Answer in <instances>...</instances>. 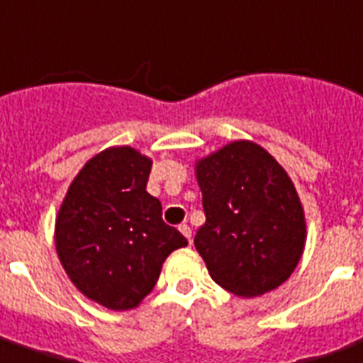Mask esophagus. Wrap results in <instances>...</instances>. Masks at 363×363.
<instances>
[{
    "instance_id": "1",
    "label": "esophagus",
    "mask_w": 363,
    "mask_h": 363,
    "mask_svg": "<svg viewBox=\"0 0 363 363\" xmlns=\"http://www.w3.org/2000/svg\"><path fill=\"white\" fill-rule=\"evenodd\" d=\"M179 230L182 232V236L186 238L188 242H192V230H190V226H188V225H181V226H179Z\"/></svg>"
}]
</instances>
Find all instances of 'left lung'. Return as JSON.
<instances>
[{
    "mask_svg": "<svg viewBox=\"0 0 363 363\" xmlns=\"http://www.w3.org/2000/svg\"><path fill=\"white\" fill-rule=\"evenodd\" d=\"M206 225L194 245L218 286L259 297L289 278L306 223L286 169L262 146L234 140L196 162Z\"/></svg>",
    "mask_w": 363,
    "mask_h": 363,
    "instance_id": "8db88e82",
    "label": "left lung"
}]
</instances>
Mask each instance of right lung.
Returning <instances> with one entry per match:
<instances>
[{"label": "right lung", "mask_w": 363, "mask_h": 363, "mask_svg": "<svg viewBox=\"0 0 363 363\" xmlns=\"http://www.w3.org/2000/svg\"><path fill=\"white\" fill-rule=\"evenodd\" d=\"M150 157L112 146L85 163L55 223V245L72 284L110 311H129L154 289L162 264L186 238L146 192Z\"/></svg>", "instance_id": "1"}]
</instances>
